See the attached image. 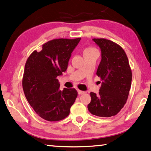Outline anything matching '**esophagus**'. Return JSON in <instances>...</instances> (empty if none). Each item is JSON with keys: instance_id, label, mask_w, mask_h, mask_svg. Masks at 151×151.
Wrapping results in <instances>:
<instances>
[{"instance_id": "obj_1", "label": "esophagus", "mask_w": 151, "mask_h": 151, "mask_svg": "<svg viewBox=\"0 0 151 151\" xmlns=\"http://www.w3.org/2000/svg\"><path fill=\"white\" fill-rule=\"evenodd\" d=\"M84 93H85L84 91H80V90H78V94L79 95L84 94Z\"/></svg>"}]
</instances>
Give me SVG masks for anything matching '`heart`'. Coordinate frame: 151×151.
I'll list each match as a JSON object with an SVG mask.
<instances>
[{
	"label": "heart",
	"mask_w": 151,
	"mask_h": 151,
	"mask_svg": "<svg viewBox=\"0 0 151 151\" xmlns=\"http://www.w3.org/2000/svg\"><path fill=\"white\" fill-rule=\"evenodd\" d=\"M94 50H96V49H94V48H92V47H88V48L85 49V50H84V51H83V53L89 52V51H94Z\"/></svg>",
	"instance_id": "obj_1"
}]
</instances>
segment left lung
Returning <instances> with one entry per match:
<instances>
[{
  "mask_svg": "<svg viewBox=\"0 0 151 151\" xmlns=\"http://www.w3.org/2000/svg\"><path fill=\"white\" fill-rule=\"evenodd\" d=\"M102 59L97 75L102 80L98 95L90 93L88 109L93 115L111 117L117 114L126 103L131 88L132 70L125 51L120 45L104 38H94Z\"/></svg>",
  "mask_w": 151,
  "mask_h": 151,
  "instance_id": "left-lung-1",
  "label": "left lung"
}]
</instances>
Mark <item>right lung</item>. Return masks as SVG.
I'll list each match as a JSON object with an SVG mask.
<instances>
[{"label":"right lung","instance_id":"1","mask_svg":"<svg viewBox=\"0 0 151 151\" xmlns=\"http://www.w3.org/2000/svg\"><path fill=\"white\" fill-rule=\"evenodd\" d=\"M81 38L55 39L34 51L25 65L23 90L35 113L48 121H58L69 115L77 97L75 88L59 89L58 77L65 72L71 53Z\"/></svg>","mask_w":151,"mask_h":151}]
</instances>
